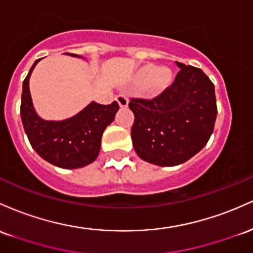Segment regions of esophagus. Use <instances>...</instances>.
I'll return each mask as SVG.
<instances>
[{"mask_svg":"<svg viewBox=\"0 0 253 253\" xmlns=\"http://www.w3.org/2000/svg\"><path fill=\"white\" fill-rule=\"evenodd\" d=\"M116 100H117L118 105L122 107V109H126V107H127V104H129V99L123 94H119L116 96Z\"/></svg>","mask_w":253,"mask_h":253,"instance_id":"obj_1","label":"esophagus"}]
</instances>
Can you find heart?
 Returning a JSON list of instances; mask_svg holds the SVG:
<instances>
[{"mask_svg": "<svg viewBox=\"0 0 253 253\" xmlns=\"http://www.w3.org/2000/svg\"><path fill=\"white\" fill-rule=\"evenodd\" d=\"M172 82V73L167 68H158L155 64H146L138 70L135 84L146 88V94L154 98L164 92Z\"/></svg>", "mask_w": 253, "mask_h": 253, "instance_id": "heart-1", "label": "heart"}]
</instances>
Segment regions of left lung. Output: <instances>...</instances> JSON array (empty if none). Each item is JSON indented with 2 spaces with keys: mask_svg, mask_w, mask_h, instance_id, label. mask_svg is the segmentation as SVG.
<instances>
[{
  "mask_svg": "<svg viewBox=\"0 0 253 253\" xmlns=\"http://www.w3.org/2000/svg\"><path fill=\"white\" fill-rule=\"evenodd\" d=\"M174 82L152 100L134 99L131 140L142 160L175 166L197 154L209 141L217 115L214 84L200 68L177 62Z\"/></svg>",
  "mask_w": 253,
  "mask_h": 253,
  "instance_id": "1",
  "label": "left lung"
}]
</instances>
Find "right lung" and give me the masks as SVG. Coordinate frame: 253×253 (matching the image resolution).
Here are the masks:
<instances>
[{"label":"right lung","instance_id":"right-lung-1","mask_svg":"<svg viewBox=\"0 0 253 253\" xmlns=\"http://www.w3.org/2000/svg\"><path fill=\"white\" fill-rule=\"evenodd\" d=\"M72 56L80 57L74 53ZM39 61L33 63L22 84L20 115L28 141L39 157L61 169H73L89 165L98 157L101 136L115 119L118 103L101 105L92 101L72 118L45 121L35 111L28 87L31 74Z\"/></svg>","mask_w":253,"mask_h":253}]
</instances>
